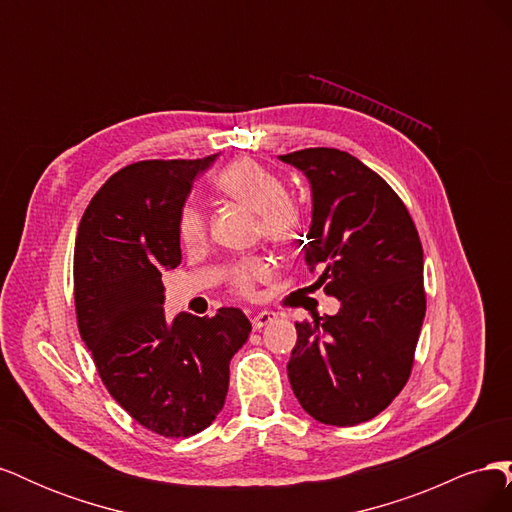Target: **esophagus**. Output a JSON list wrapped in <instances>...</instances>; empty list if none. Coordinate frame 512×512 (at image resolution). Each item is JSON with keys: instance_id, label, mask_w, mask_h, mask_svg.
Segmentation results:
<instances>
[{"instance_id": "obj_1", "label": "esophagus", "mask_w": 512, "mask_h": 512, "mask_svg": "<svg viewBox=\"0 0 512 512\" xmlns=\"http://www.w3.org/2000/svg\"><path fill=\"white\" fill-rule=\"evenodd\" d=\"M273 320H275L273 312H258L256 316H252V329L260 331L262 327H267V324H271Z\"/></svg>"}]
</instances>
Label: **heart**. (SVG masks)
<instances>
[{"label": "heart", "mask_w": 512, "mask_h": 512, "mask_svg": "<svg viewBox=\"0 0 512 512\" xmlns=\"http://www.w3.org/2000/svg\"><path fill=\"white\" fill-rule=\"evenodd\" d=\"M215 185L226 196L239 200L256 211L258 235L273 245L288 247L303 235L305 205L299 198L286 194L284 179L252 158L228 164L215 177ZM205 215L194 203H185L177 215V237L185 247L205 241ZM273 277V262L267 256H247L230 267V288L241 297H254L258 284Z\"/></svg>", "instance_id": "b5f03b06"}]
</instances>
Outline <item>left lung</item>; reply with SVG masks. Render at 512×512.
Returning <instances> with one entry per match:
<instances>
[{
	"instance_id": "left-lung-1",
	"label": "left lung",
	"mask_w": 512,
	"mask_h": 512,
	"mask_svg": "<svg viewBox=\"0 0 512 512\" xmlns=\"http://www.w3.org/2000/svg\"><path fill=\"white\" fill-rule=\"evenodd\" d=\"M312 183L305 243L335 316L297 322L288 378L301 408L324 425L378 416L404 389L425 318L423 245L395 190L346 151L312 147L280 156Z\"/></svg>"
}]
</instances>
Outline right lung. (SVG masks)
<instances>
[{
  "mask_svg": "<svg viewBox=\"0 0 512 512\" xmlns=\"http://www.w3.org/2000/svg\"><path fill=\"white\" fill-rule=\"evenodd\" d=\"M203 160L123 166L89 200L74 243L76 324L98 374L138 425L190 438L224 408L230 359L252 333L237 307L164 318L162 271L181 262L177 215Z\"/></svg>",
  "mask_w": 512,
  "mask_h": 512,
  "instance_id": "right-lung-1",
  "label": "right lung"
}]
</instances>
